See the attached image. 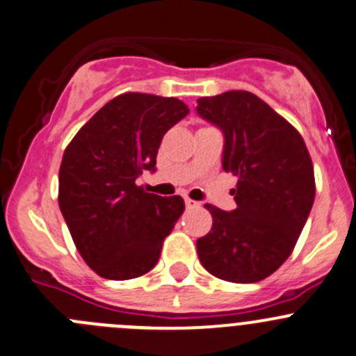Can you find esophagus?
<instances>
[{
  "mask_svg": "<svg viewBox=\"0 0 356 356\" xmlns=\"http://www.w3.org/2000/svg\"><path fill=\"white\" fill-rule=\"evenodd\" d=\"M185 206H187V209H195V208H199V202L197 201H194V199H188V197H185Z\"/></svg>",
  "mask_w": 356,
  "mask_h": 356,
  "instance_id": "esophagus-1",
  "label": "esophagus"
}]
</instances>
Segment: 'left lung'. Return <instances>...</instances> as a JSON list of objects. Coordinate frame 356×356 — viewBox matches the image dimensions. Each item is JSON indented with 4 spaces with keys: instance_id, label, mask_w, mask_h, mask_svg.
I'll return each mask as SVG.
<instances>
[{
    "instance_id": "obj_1",
    "label": "left lung",
    "mask_w": 356,
    "mask_h": 356,
    "mask_svg": "<svg viewBox=\"0 0 356 356\" xmlns=\"http://www.w3.org/2000/svg\"><path fill=\"white\" fill-rule=\"evenodd\" d=\"M197 115L223 134L222 168L238 176L236 209L206 204L211 231L197 255L213 276L257 283L292 253L314 201V171L302 136L255 94L197 99Z\"/></svg>"
}]
</instances>
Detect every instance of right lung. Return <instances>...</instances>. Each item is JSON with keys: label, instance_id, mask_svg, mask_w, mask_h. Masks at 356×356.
Wrapping results in <instances>:
<instances>
[{"label": "right lung", "instance_id": "obj_1", "mask_svg": "<svg viewBox=\"0 0 356 356\" xmlns=\"http://www.w3.org/2000/svg\"><path fill=\"white\" fill-rule=\"evenodd\" d=\"M188 115L176 97L127 92L104 104L64 150L59 208L87 266L106 280L143 276L185 209L180 195L138 187L162 136Z\"/></svg>", "mask_w": 356, "mask_h": 356}]
</instances>
